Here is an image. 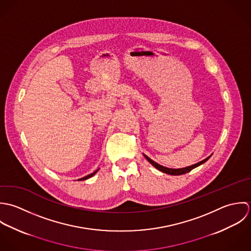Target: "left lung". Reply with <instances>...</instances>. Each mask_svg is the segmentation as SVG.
Instances as JSON below:
<instances>
[{
    "label": "left lung",
    "instance_id": "left-lung-1",
    "mask_svg": "<svg viewBox=\"0 0 251 251\" xmlns=\"http://www.w3.org/2000/svg\"><path fill=\"white\" fill-rule=\"evenodd\" d=\"M145 157H146V159L151 163V165L154 166L156 169H158L159 171H161V172H163V173H165V174L172 175V176H180V175L186 174V173L192 171L193 169H195L196 167H198V166H200L201 164H203L204 162H206V161L210 158V156H209V157L205 158L204 160L201 161L199 163H197V164H195V165H192V166H189V167H186V168H182V169H170V168H166V167H163V166L157 164L156 162H154L153 160H151V158L148 157L147 155H145Z\"/></svg>",
    "mask_w": 251,
    "mask_h": 251
}]
</instances>
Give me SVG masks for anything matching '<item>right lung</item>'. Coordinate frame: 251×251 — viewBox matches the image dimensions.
<instances>
[{
    "instance_id": "1",
    "label": "right lung",
    "mask_w": 251,
    "mask_h": 251,
    "mask_svg": "<svg viewBox=\"0 0 251 251\" xmlns=\"http://www.w3.org/2000/svg\"><path fill=\"white\" fill-rule=\"evenodd\" d=\"M97 172H98V170H97V171H95L94 173H92V174H90V175H88V176H84V177H82V178L78 179V180H85V179H87V178H90V177H91V176H93Z\"/></svg>"
}]
</instances>
